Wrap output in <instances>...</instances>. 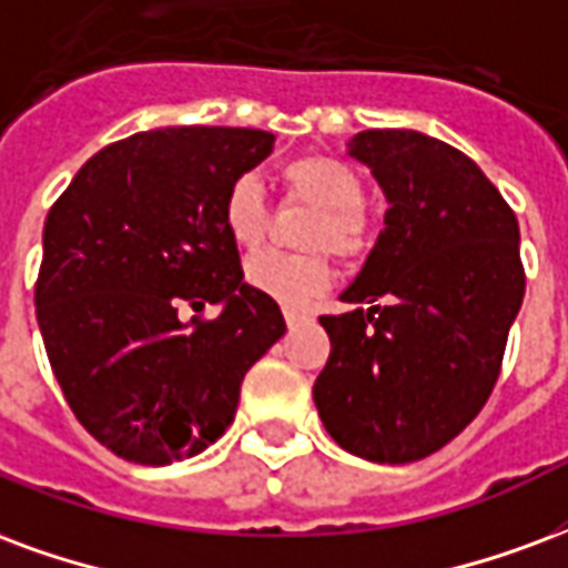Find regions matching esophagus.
Masks as SVG:
<instances>
[{"label": "esophagus", "mask_w": 568, "mask_h": 568, "mask_svg": "<svg viewBox=\"0 0 568 568\" xmlns=\"http://www.w3.org/2000/svg\"><path fill=\"white\" fill-rule=\"evenodd\" d=\"M283 316H285V325L288 327H297L306 322L304 313H297V310H283Z\"/></svg>", "instance_id": "34e87169"}]
</instances>
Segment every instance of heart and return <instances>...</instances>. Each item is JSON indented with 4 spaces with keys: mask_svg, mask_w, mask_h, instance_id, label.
<instances>
[{
    "mask_svg": "<svg viewBox=\"0 0 568 568\" xmlns=\"http://www.w3.org/2000/svg\"><path fill=\"white\" fill-rule=\"evenodd\" d=\"M283 183L295 199L318 207L306 231V246H331L343 258H358L369 246L364 180L337 155H297L283 165ZM222 225L243 250L258 246L267 229L262 183L252 174L234 178L222 195ZM246 283L285 306H304L331 285L327 252H255L246 262Z\"/></svg>",
    "mask_w": 568,
    "mask_h": 568,
    "instance_id": "obj_1",
    "label": "heart"
}]
</instances>
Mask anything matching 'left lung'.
Here are the masks:
<instances>
[{"label":"left lung","instance_id":"obj_1","mask_svg":"<svg viewBox=\"0 0 568 568\" xmlns=\"http://www.w3.org/2000/svg\"><path fill=\"white\" fill-rule=\"evenodd\" d=\"M348 155L388 210L343 292L369 310L318 318L331 358L313 400L339 448L413 464L452 443L497 385L527 285L518 220L469 155L430 134L367 129Z\"/></svg>","mask_w":568,"mask_h":568}]
</instances>
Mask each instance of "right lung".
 Listing matches in <instances>:
<instances>
[{"label":"right lung","instance_id":"add662e5","mask_svg":"<svg viewBox=\"0 0 568 568\" xmlns=\"http://www.w3.org/2000/svg\"><path fill=\"white\" fill-rule=\"evenodd\" d=\"M271 150L262 129L138 132L92 155L50 207L41 339L74 418L123 460L201 455L234 422L246 369L285 334L222 225L229 183ZM204 303L223 313L179 318Z\"/></svg>","mask_w":568,"mask_h":568}]
</instances>
